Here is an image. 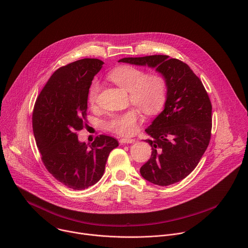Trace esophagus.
<instances>
[{"mask_svg": "<svg viewBox=\"0 0 248 248\" xmlns=\"http://www.w3.org/2000/svg\"><path fill=\"white\" fill-rule=\"evenodd\" d=\"M134 139L131 138H122L120 139V143L121 144H128V143H133L134 142Z\"/></svg>", "mask_w": 248, "mask_h": 248, "instance_id": "34e87169", "label": "esophagus"}]
</instances>
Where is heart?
<instances>
[{"instance_id": "heart-1", "label": "heart", "mask_w": 248, "mask_h": 248, "mask_svg": "<svg viewBox=\"0 0 248 248\" xmlns=\"http://www.w3.org/2000/svg\"><path fill=\"white\" fill-rule=\"evenodd\" d=\"M109 78L120 87L129 92V101L147 115L157 114L166 102L167 84L159 76H147L143 70L130 65H122L113 69ZM100 90L98 80H93L88 90V101L94 103ZM140 120L139 112L129 109L121 114L112 115L105 122V128L123 136L134 134Z\"/></svg>"}]
</instances>
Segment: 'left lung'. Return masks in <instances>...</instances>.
Here are the masks:
<instances>
[{"label":"left lung","mask_w":248,"mask_h":248,"mask_svg":"<svg viewBox=\"0 0 248 248\" xmlns=\"http://www.w3.org/2000/svg\"><path fill=\"white\" fill-rule=\"evenodd\" d=\"M120 62L148 65L167 84L163 112L145 131L152 147L150 159L140 168L146 181L167 186L184 180L206 151L212 129V105L199 78L184 62L165 55L124 58Z\"/></svg>","instance_id":"left-lung-1"}]
</instances>
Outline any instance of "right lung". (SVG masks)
I'll use <instances>...</instances> for the list:
<instances>
[{
	"label": "right lung",
	"mask_w": 248,
	"mask_h": 248,
	"mask_svg": "<svg viewBox=\"0 0 248 248\" xmlns=\"http://www.w3.org/2000/svg\"><path fill=\"white\" fill-rule=\"evenodd\" d=\"M103 62L82 59L58 68L34 105L32 127L48 171L65 186L82 190L102 178L110 152L119 146L101 134L88 146L77 131L86 125L88 90Z\"/></svg>",
	"instance_id": "1"
}]
</instances>
